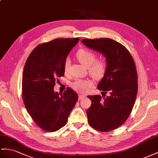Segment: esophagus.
<instances>
[{
  "label": "esophagus",
  "mask_w": 158,
  "mask_h": 158,
  "mask_svg": "<svg viewBox=\"0 0 158 158\" xmlns=\"http://www.w3.org/2000/svg\"><path fill=\"white\" fill-rule=\"evenodd\" d=\"M85 98V96H84V95H79V100L83 99H84Z\"/></svg>",
  "instance_id": "obj_1"
}]
</instances>
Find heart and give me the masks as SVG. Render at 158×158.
Segmentation results:
<instances>
[{"mask_svg": "<svg viewBox=\"0 0 158 158\" xmlns=\"http://www.w3.org/2000/svg\"><path fill=\"white\" fill-rule=\"evenodd\" d=\"M77 58L83 65L88 67L89 73L96 79H102L106 75L107 69V62L104 58L96 59L94 51L86 48H81L76 52ZM70 60L67 58L63 63V70L67 74L69 70ZM94 85V81L89 79H77L72 83L71 87L78 92L85 94Z\"/></svg>", "mask_w": 158, "mask_h": 158, "instance_id": "b5f03b06", "label": "heart"}]
</instances>
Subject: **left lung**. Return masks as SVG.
Here are the masks:
<instances>
[{"label":"left lung","instance_id":"8db88e82","mask_svg":"<svg viewBox=\"0 0 158 158\" xmlns=\"http://www.w3.org/2000/svg\"><path fill=\"white\" fill-rule=\"evenodd\" d=\"M81 42L106 57L107 72L98 86L102 96H87L91 106L87 115L91 127L108 132L126 121L134 106L138 88L135 64L127 48L114 40L85 39Z\"/></svg>","mask_w":158,"mask_h":158}]
</instances>
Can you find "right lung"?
Segmentation results:
<instances>
[{"instance_id":"obj_1","label":"right lung","mask_w":158,"mask_h":158,"mask_svg":"<svg viewBox=\"0 0 158 158\" xmlns=\"http://www.w3.org/2000/svg\"><path fill=\"white\" fill-rule=\"evenodd\" d=\"M79 38L56 39L39 44L29 55L24 67L22 95L27 112L43 130L53 132L64 126L78 100L68 87L55 93L56 81L64 76L63 63Z\"/></svg>"}]
</instances>
